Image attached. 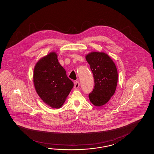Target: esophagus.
<instances>
[{"label": "esophagus", "instance_id": "esophagus-1", "mask_svg": "<svg viewBox=\"0 0 154 154\" xmlns=\"http://www.w3.org/2000/svg\"><path fill=\"white\" fill-rule=\"evenodd\" d=\"M74 84H75V85H74V88H79V83L78 82H77V81H76V82H75V83H74Z\"/></svg>", "mask_w": 154, "mask_h": 154}]
</instances>
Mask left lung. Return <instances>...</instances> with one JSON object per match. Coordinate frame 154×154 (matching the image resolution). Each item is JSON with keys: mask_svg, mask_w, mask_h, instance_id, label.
<instances>
[{"mask_svg": "<svg viewBox=\"0 0 154 154\" xmlns=\"http://www.w3.org/2000/svg\"><path fill=\"white\" fill-rule=\"evenodd\" d=\"M86 60L90 66L94 79L93 91L88 97L97 107L106 104L113 96L118 83L116 66L109 56L104 53L92 52L88 54Z\"/></svg>", "mask_w": 154, "mask_h": 154, "instance_id": "obj_1", "label": "left lung"}]
</instances>
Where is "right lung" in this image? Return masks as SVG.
I'll return each mask as SVG.
<instances>
[{"instance_id":"right-lung-1","label":"right lung","mask_w":154,"mask_h":154,"mask_svg":"<svg viewBox=\"0 0 154 154\" xmlns=\"http://www.w3.org/2000/svg\"><path fill=\"white\" fill-rule=\"evenodd\" d=\"M33 81L41 99L56 109L62 106L73 86L55 53H51L38 61L34 70Z\"/></svg>"}]
</instances>
